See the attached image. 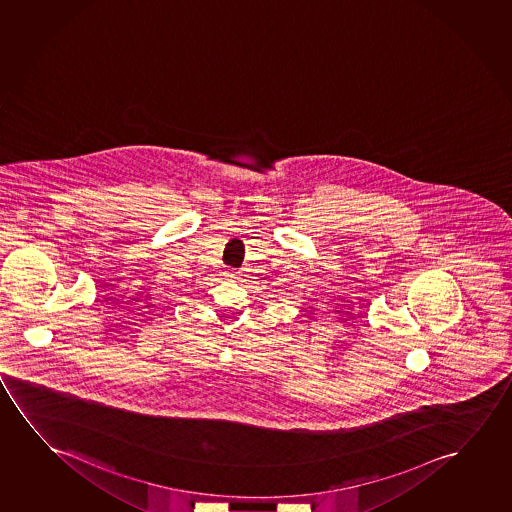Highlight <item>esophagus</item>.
I'll use <instances>...</instances> for the list:
<instances>
[{
    "mask_svg": "<svg viewBox=\"0 0 512 512\" xmlns=\"http://www.w3.org/2000/svg\"><path fill=\"white\" fill-rule=\"evenodd\" d=\"M231 276H236V271H232Z\"/></svg>",
    "mask_w": 512,
    "mask_h": 512,
    "instance_id": "esophagus-1",
    "label": "esophagus"
}]
</instances>
